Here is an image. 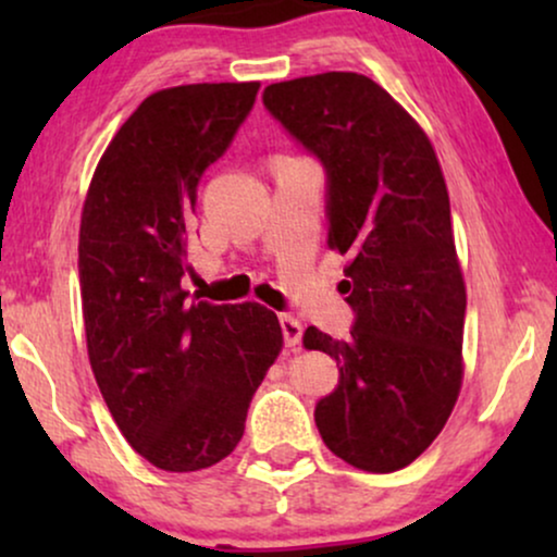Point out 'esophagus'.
I'll list each match as a JSON object with an SVG mask.
<instances>
[{
	"mask_svg": "<svg viewBox=\"0 0 557 557\" xmlns=\"http://www.w3.org/2000/svg\"><path fill=\"white\" fill-rule=\"evenodd\" d=\"M281 330H284V342L286 347H296L301 342V334H304V326L296 317L292 314H281Z\"/></svg>",
	"mask_w": 557,
	"mask_h": 557,
	"instance_id": "34e87169",
	"label": "esophagus"
}]
</instances>
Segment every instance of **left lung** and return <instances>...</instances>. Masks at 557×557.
<instances>
[{"mask_svg": "<svg viewBox=\"0 0 557 557\" xmlns=\"http://www.w3.org/2000/svg\"><path fill=\"white\" fill-rule=\"evenodd\" d=\"M263 103L326 170L330 248L349 256L347 339L309 326L304 347L339 364L317 403L322 441L355 469L413 463L444 429L463 380L467 286L451 205L431 139L360 73L271 83Z\"/></svg>", "mask_w": 557, "mask_h": 557, "instance_id": "left-lung-1", "label": "left lung"}]
</instances>
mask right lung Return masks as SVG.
I'll return each instance as SVG.
<instances>
[{
	"label": "right lung",
	"instance_id": "obj_1",
	"mask_svg": "<svg viewBox=\"0 0 557 557\" xmlns=\"http://www.w3.org/2000/svg\"><path fill=\"white\" fill-rule=\"evenodd\" d=\"M261 83H189L144 98L88 185L78 273L88 360L119 431L164 471L223 461L284 347L258 301L189 299L197 182L223 157Z\"/></svg>",
	"mask_w": 557,
	"mask_h": 557
}]
</instances>
